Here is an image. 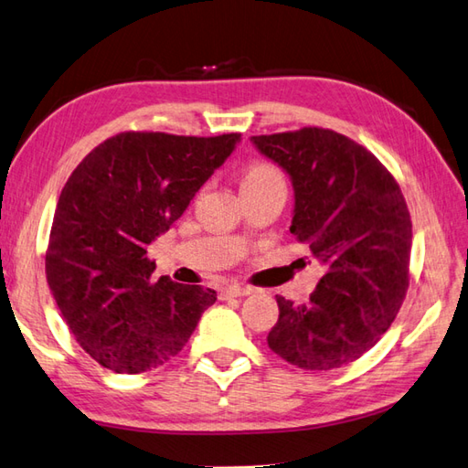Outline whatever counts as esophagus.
<instances>
[{"mask_svg": "<svg viewBox=\"0 0 468 468\" xmlns=\"http://www.w3.org/2000/svg\"><path fill=\"white\" fill-rule=\"evenodd\" d=\"M249 289H245V287H239V285H229V287H225L223 291H221V297L223 299H229V297H245V295H249Z\"/></svg>", "mask_w": 468, "mask_h": 468, "instance_id": "obj_1", "label": "esophagus"}]
</instances>
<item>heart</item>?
Returning a JSON list of instances; mask_svg holds the SVG:
<instances>
[{"label":"heart","instance_id":"b5f03b06","mask_svg":"<svg viewBox=\"0 0 468 468\" xmlns=\"http://www.w3.org/2000/svg\"><path fill=\"white\" fill-rule=\"evenodd\" d=\"M275 183L285 185L281 171L275 165H271V163H255V165H251L243 173L241 189H245V187H263V185H275Z\"/></svg>","mask_w":468,"mask_h":468}]
</instances>
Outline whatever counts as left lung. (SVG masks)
Listing matches in <instances>:
<instances>
[{"label":"left lung","instance_id":"obj_1","mask_svg":"<svg viewBox=\"0 0 468 468\" xmlns=\"http://www.w3.org/2000/svg\"><path fill=\"white\" fill-rule=\"evenodd\" d=\"M295 191L289 231L324 275L307 303L277 295L269 349L287 363L331 371L381 339L409 287L412 223L403 193L371 151L331 129L255 135Z\"/></svg>","mask_w":468,"mask_h":468}]
</instances>
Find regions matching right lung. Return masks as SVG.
I'll use <instances>...</instances> for the list:
<instances>
[{"label": "right lung", "mask_w": 468, "mask_h": 468, "mask_svg": "<svg viewBox=\"0 0 468 468\" xmlns=\"http://www.w3.org/2000/svg\"><path fill=\"white\" fill-rule=\"evenodd\" d=\"M241 133L125 132L97 145L61 189L46 275L75 339L115 373L151 371L189 341L213 289L154 277L147 247L176 223Z\"/></svg>", "instance_id": "add662e5"}]
</instances>
